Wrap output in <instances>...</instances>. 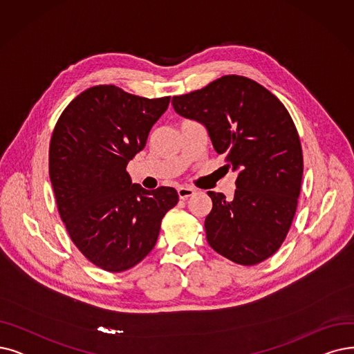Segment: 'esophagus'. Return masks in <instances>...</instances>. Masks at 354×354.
Wrapping results in <instances>:
<instances>
[{
  "label": "esophagus",
  "instance_id": "obj_1",
  "mask_svg": "<svg viewBox=\"0 0 354 354\" xmlns=\"http://www.w3.org/2000/svg\"><path fill=\"white\" fill-rule=\"evenodd\" d=\"M177 193H178L180 199L185 201V199H187V197L194 194V189L189 187V186H180V187H177Z\"/></svg>",
  "mask_w": 354,
  "mask_h": 354
}]
</instances>
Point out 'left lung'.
<instances>
[{
    "label": "left lung",
    "mask_w": 354,
    "mask_h": 354,
    "mask_svg": "<svg viewBox=\"0 0 354 354\" xmlns=\"http://www.w3.org/2000/svg\"><path fill=\"white\" fill-rule=\"evenodd\" d=\"M171 103L180 116L206 126L215 151L238 171L232 199L207 192L214 205L205 219L209 245L241 266L272 257L290 230L304 174L288 109L243 75H223Z\"/></svg>",
    "instance_id": "obj_1"
}]
</instances>
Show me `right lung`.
<instances>
[{"label": "right lung", "mask_w": 354, "mask_h": 354, "mask_svg": "<svg viewBox=\"0 0 354 354\" xmlns=\"http://www.w3.org/2000/svg\"><path fill=\"white\" fill-rule=\"evenodd\" d=\"M168 103L169 97L145 98L103 84L78 94L55 124L49 177L56 206L75 247L106 272L142 261L178 202L173 187L145 190L126 171Z\"/></svg>", "instance_id": "add662e5"}]
</instances>
